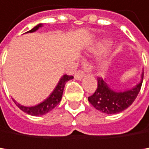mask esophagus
Returning <instances> with one entry per match:
<instances>
[{"label":"esophagus","instance_id":"obj_1","mask_svg":"<svg viewBox=\"0 0 149 149\" xmlns=\"http://www.w3.org/2000/svg\"><path fill=\"white\" fill-rule=\"evenodd\" d=\"M83 77H84V72L81 71V70H79V71L75 74V79H78V80H81Z\"/></svg>","mask_w":149,"mask_h":149}]
</instances>
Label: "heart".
I'll return each instance as SVG.
<instances>
[{
    "instance_id": "obj_1",
    "label": "heart",
    "mask_w": 149,
    "mask_h": 149,
    "mask_svg": "<svg viewBox=\"0 0 149 149\" xmlns=\"http://www.w3.org/2000/svg\"><path fill=\"white\" fill-rule=\"evenodd\" d=\"M111 45V42L108 41V40H104V41L103 42H100L98 44H96L93 48H92V53L94 54H101L103 52H104V51L109 47ZM108 65H109V60L108 59H103L100 62H99V68L103 70H106Z\"/></svg>"
}]
</instances>
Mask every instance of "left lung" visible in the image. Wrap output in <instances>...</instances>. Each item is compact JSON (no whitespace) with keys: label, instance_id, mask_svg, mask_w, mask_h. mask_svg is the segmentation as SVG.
<instances>
[{"label":"left lung","instance_id":"left-lung-1","mask_svg":"<svg viewBox=\"0 0 149 149\" xmlns=\"http://www.w3.org/2000/svg\"><path fill=\"white\" fill-rule=\"evenodd\" d=\"M144 77V71L141 74V80L134 88L124 91L112 89L108 83L101 78L97 79V88L95 93L88 97L89 103L102 113L107 114L119 113L134 102L138 96Z\"/></svg>","mask_w":149,"mask_h":149}]
</instances>
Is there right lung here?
<instances>
[{"label": "right lung", "instance_id": "right-lung-1", "mask_svg": "<svg viewBox=\"0 0 149 149\" xmlns=\"http://www.w3.org/2000/svg\"><path fill=\"white\" fill-rule=\"evenodd\" d=\"M43 24H38L37 26H36L34 28H32L31 30H29L27 33H33L35 31H36L39 27H42ZM73 76H69V75H63L60 81L58 82L57 86L55 87V88L54 89V91L51 93V95L47 97V98L43 101L42 103H40L34 106H24L21 105L20 104L17 103L14 99V103L16 104V105L18 106L20 110H22L24 113L30 114L33 116H40V115H44L47 113H49L50 111H52L54 108L60 103V101L61 100L62 97V93H63V89L65 87V84L67 81H69L70 79H72Z\"/></svg>", "mask_w": 149, "mask_h": 149}]
</instances>
